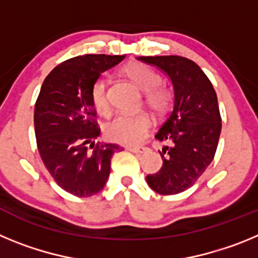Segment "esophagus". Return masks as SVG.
Returning <instances> with one entry per match:
<instances>
[{
  "label": "esophagus",
  "instance_id": "esophagus-1",
  "mask_svg": "<svg viewBox=\"0 0 258 258\" xmlns=\"http://www.w3.org/2000/svg\"><path fill=\"white\" fill-rule=\"evenodd\" d=\"M126 150H129L132 152H136V154H143V152L149 151L147 147H141V146H126Z\"/></svg>",
  "mask_w": 258,
  "mask_h": 258
}]
</instances>
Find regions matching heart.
Instances as JSON below:
<instances>
[{
  "mask_svg": "<svg viewBox=\"0 0 258 258\" xmlns=\"http://www.w3.org/2000/svg\"><path fill=\"white\" fill-rule=\"evenodd\" d=\"M125 75L132 83L145 92V102L156 115L168 112L173 103V93L160 86L161 77L156 71L142 63H133L125 68ZM90 101L99 115L107 116L111 111L107 93V81L99 77L90 89ZM152 120L149 113H120L104 126V134L109 141L122 145H137L149 133Z\"/></svg>",
  "mask_w": 258,
  "mask_h": 258,
  "instance_id": "b5f03b06",
  "label": "heart"
}]
</instances>
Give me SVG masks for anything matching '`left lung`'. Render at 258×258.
Returning <instances> with one entry per match:
<instances>
[{"mask_svg":"<svg viewBox=\"0 0 258 258\" xmlns=\"http://www.w3.org/2000/svg\"><path fill=\"white\" fill-rule=\"evenodd\" d=\"M172 80L174 107L155 138L165 142L163 166L146 177L160 195L183 192L199 179L213 160L221 134L217 95L207 75L195 61L178 55L141 56Z\"/></svg>","mask_w":258,"mask_h":258,"instance_id":"1","label":"left lung"}]
</instances>
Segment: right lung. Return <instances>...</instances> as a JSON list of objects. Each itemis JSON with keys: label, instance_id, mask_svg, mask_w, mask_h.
Wrapping results in <instances>:
<instances>
[{"label": "right lung", "instance_id": "add662e5", "mask_svg": "<svg viewBox=\"0 0 258 258\" xmlns=\"http://www.w3.org/2000/svg\"><path fill=\"white\" fill-rule=\"evenodd\" d=\"M124 55L86 54L64 60L45 79L35 106L37 149L54 181L67 192L89 198L104 187L116 143H101L90 101L95 80Z\"/></svg>", "mask_w": 258, "mask_h": 258}]
</instances>
